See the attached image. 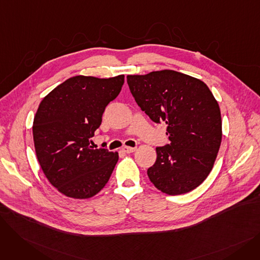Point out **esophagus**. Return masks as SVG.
Instances as JSON below:
<instances>
[{"mask_svg": "<svg viewBox=\"0 0 260 260\" xmlns=\"http://www.w3.org/2000/svg\"><path fill=\"white\" fill-rule=\"evenodd\" d=\"M136 147H129V146H124L122 148V151L124 152V153H126V154H131V153H134L135 151H136Z\"/></svg>", "mask_w": 260, "mask_h": 260, "instance_id": "obj_1", "label": "esophagus"}]
</instances>
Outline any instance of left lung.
<instances>
[{
  "label": "left lung",
  "mask_w": 260,
  "mask_h": 260,
  "mask_svg": "<svg viewBox=\"0 0 260 260\" xmlns=\"http://www.w3.org/2000/svg\"><path fill=\"white\" fill-rule=\"evenodd\" d=\"M136 102L154 122H165L171 143L156 147L147 170L162 193L181 195L199 186L211 173L222 139L220 108L201 80L171 70L128 75Z\"/></svg>",
  "instance_id": "8db88e82"
}]
</instances>
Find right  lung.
Instances as JSON below:
<instances>
[{"label": "right lung", "instance_id": "add662e5", "mask_svg": "<svg viewBox=\"0 0 260 260\" xmlns=\"http://www.w3.org/2000/svg\"><path fill=\"white\" fill-rule=\"evenodd\" d=\"M123 83L124 75L75 76L41 101L32 124L36 155L47 180L62 195L91 198L107 183L119 155L93 149L90 138Z\"/></svg>", "mask_w": 260, "mask_h": 260}]
</instances>
